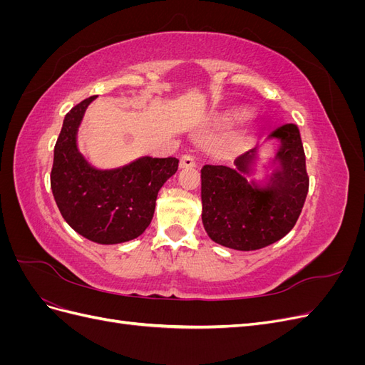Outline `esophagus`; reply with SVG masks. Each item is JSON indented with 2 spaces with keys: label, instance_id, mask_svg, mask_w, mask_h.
I'll return each instance as SVG.
<instances>
[{
  "label": "esophagus",
  "instance_id": "1",
  "mask_svg": "<svg viewBox=\"0 0 365 365\" xmlns=\"http://www.w3.org/2000/svg\"><path fill=\"white\" fill-rule=\"evenodd\" d=\"M196 165L195 160L190 155H182L180 160V169H193Z\"/></svg>",
  "mask_w": 365,
  "mask_h": 365
}]
</instances>
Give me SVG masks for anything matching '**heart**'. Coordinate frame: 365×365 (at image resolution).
Returning a JSON list of instances; mask_svg holds the SVG:
<instances>
[{
  "instance_id": "heart-1",
  "label": "heart",
  "mask_w": 365,
  "mask_h": 365,
  "mask_svg": "<svg viewBox=\"0 0 365 365\" xmlns=\"http://www.w3.org/2000/svg\"><path fill=\"white\" fill-rule=\"evenodd\" d=\"M242 117H244V114H237V115L235 117V120H239V118H242Z\"/></svg>"
}]
</instances>
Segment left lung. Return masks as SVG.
<instances>
[{"label":"left lung","mask_w":365,"mask_h":365,"mask_svg":"<svg viewBox=\"0 0 365 365\" xmlns=\"http://www.w3.org/2000/svg\"><path fill=\"white\" fill-rule=\"evenodd\" d=\"M274 153L263 158L262 146L228 165L201 170L202 224L216 244L239 251L268 247L294 228L304 205L309 178L300 130L283 125L267 137ZM265 176L248 180L250 175Z\"/></svg>","instance_id":"left-lung-1"}]
</instances>
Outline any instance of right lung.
<instances>
[{
  "instance_id": "add662e5",
  "label": "right lung",
  "mask_w": 365,
  "mask_h": 365,
  "mask_svg": "<svg viewBox=\"0 0 365 365\" xmlns=\"http://www.w3.org/2000/svg\"><path fill=\"white\" fill-rule=\"evenodd\" d=\"M85 98L65 115L54 146L51 192L62 217L76 233L101 245H115L145 233L164 182L178 170L173 157H140L114 169H98L77 145Z\"/></svg>"
}]
</instances>
